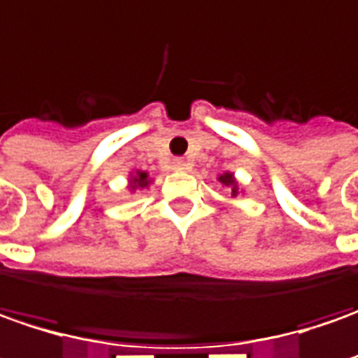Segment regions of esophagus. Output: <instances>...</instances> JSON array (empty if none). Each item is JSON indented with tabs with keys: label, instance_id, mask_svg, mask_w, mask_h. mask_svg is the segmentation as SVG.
Here are the masks:
<instances>
[{
	"label": "esophagus",
	"instance_id": "esophagus-1",
	"mask_svg": "<svg viewBox=\"0 0 358 358\" xmlns=\"http://www.w3.org/2000/svg\"><path fill=\"white\" fill-rule=\"evenodd\" d=\"M172 168H174L176 172H184V170H190V162H188V160H182V158H176V160L172 162Z\"/></svg>",
	"mask_w": 358,
	"mask_h": 358
}]
</instances>
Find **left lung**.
<instances>
[{"mask_svg": "<svg viewBox=\"0 0 358 358\" xmlns=\"http://www.w3.org/2000/svg\"><path fill=\"white\" fill-rule=\"evenodd\" d=\"M217 182H220L222 186L229 188V190H231V196H238V194H240V184H238V180H236V176H234L231 172L220 174V176H217Z\"/></svg>", "mask_w": 358, "mask_h": 358, "instance_id": "8db88e82", "label": "left lung"}]
</instances>
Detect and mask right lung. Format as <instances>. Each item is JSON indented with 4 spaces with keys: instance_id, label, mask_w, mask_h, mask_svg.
<instances>
[{
    "instance_id": "obj_1",
    "label": "right lung",
    "mask_w": 358,
    "mask_h": 358,
    "mask_svg": "<svg viewBox=\"0 0 358 358\" xmlns=\"http://www.w3.org/2000/svg\"><path fill=\"white\" fill-rule=\"evenodd\" d=\"M152 184V180H150V176H148V172H144V170H134V172H130L129 174V192L132 194V192L136 190H144V188H148Z\"/></svg>"
}]
</instances>
